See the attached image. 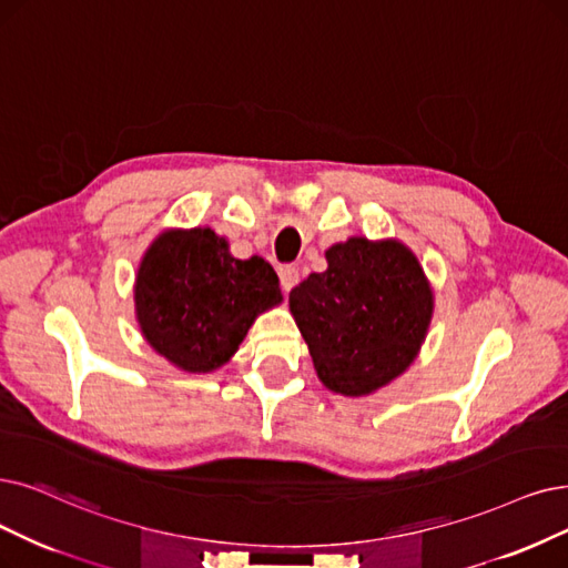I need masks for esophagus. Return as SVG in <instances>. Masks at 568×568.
<instances>
[{
  "mask_svg": "<svg viewBox=\"0 0 568 568\" xmlns=\"http://www.w3.org/2000/svg\"><path fill=\"white\" fill-rule=\"evenodd\" d=\"M298 280H301V272H298L296 265H284V267L280 270V282H282V288H284V291H291L293 286L298 284Z\"/></svg>",
  "mask_w": 568,
  "mask_h": 568,
  "instance_id": "1",
  "label": "esophagus"
}]
</instances>
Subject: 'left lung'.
<instances>
[{
	"label": "left lung",
	"instance_id": "8db88e82",
	"mask_svg": "<svg viewBox=\"0 0 568 568\" xmlns=\"http://www.w3.org/2000/svg\"><path fill=\"white\" fill-rule=\"evenodd\" d=\"M328 270L288 293L314 371L343 396L371 394L417 356L434 293L410 248L352 237L326 252Z\"/></svg>",
	"mask_w": 568,
	"mask_h": 568
}]
</instances>
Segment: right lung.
<instances>
[{
    "label": "right lung",
    "mask_w": 568,
    "mask_h": 568,
    "mask_svg": "<svg viewBox=\"0 0 568 568\" xmlns=\"http://www.w3.org/2000/svg\"><path fill=\"white\" fill-rule=\"evenodd\" d=\"M282 303L277 272L258 256L233 258L210 229L172 231L146 252L134 307L149 345L174 366L207 373L229 361L256 314Z\"/></svg>",
    "instance_id": "1"
}]
</instances>
